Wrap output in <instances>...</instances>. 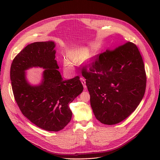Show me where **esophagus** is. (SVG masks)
Returning <instances> with one entry per match:
<instances>
[{
  "mask_svg": "<svg viewBox=\"0 0 160 160\" xmlns=\"http://www.w3.org/2000/svg\"><path fill=\"white\" fill-rule=\"evenodd\" d=\"M80 81H81L83 85L84 89L86 90V89H87V86H86V85H85V80L83 77H81V78H80Z\"/></svg>",
  "mask_w": 160,
  "mask_h": 160,
  "instance_id": "34e87169",
  "label": "esophagus"
}]
</instances>
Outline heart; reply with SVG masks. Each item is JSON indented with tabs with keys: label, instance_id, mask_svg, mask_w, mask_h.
Returning <instances> with one entry per match:
<instances>
[{
	"label": "heart",
	"instance_id": "heart-1",
	"mask_svg": "<svg viewBox=\"0 0 160 160\" xmlns=\"http://www.w3.org/2000/svg\"><path fill=\"white\" fill-rule=\"evenodd\" d=\"M70 59L73 61H77L80 60L84 56V51L80 49L73 50L71 51L69 54H68ZM63 66L64 69L67 70H73V64L72 62L68 59H64L63 61Z\"/></svg>",
	"mask_w": 160,
	"mask_h": 160
}]
</instances>
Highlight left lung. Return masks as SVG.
Wrapping results in <instances>:
<instances>
[{"label": "left lung", "instance_id": "left-lung-1", "mask_svg": "<svg viewBox=\"0 0 160 160\" xmlns=\"http://www.w3.org/2000/svg\"><path fill=\"white\" fill-rule=\"evenodd\" d=\"M83 68L90 105L96 118L105 125L127 118L142 101L146 75L140 52L128 42L98 55Z\"/></svg>", "mask_w": 160, "mask_h": 160}]
</instances>
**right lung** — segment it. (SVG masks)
Returning a JSON list of instances; mask_svg holds the SVG:
<instances>
[{
    "label": "right lung",
    "instance_id": "add662e5",
    "mask_svg": "<svg viewBox=\"0 0 160 160\" xmlns=\"http://www.w3.org/2000/svg\"><path fill=\"white\" fill-rule=\"evenodd\" d=\"M55 46L52 41L28 45L13 59L10 77L14 99L22 115L38 127L58 132L70 122L72 112L68 104L82 92L83 87L78 76L62 79L58 70ZM33 67L44 69L38 86L26 80L25 71Z\"/></svg>",
    "mask_w": 160,
    "mask_h": 160
}]
</instances>
